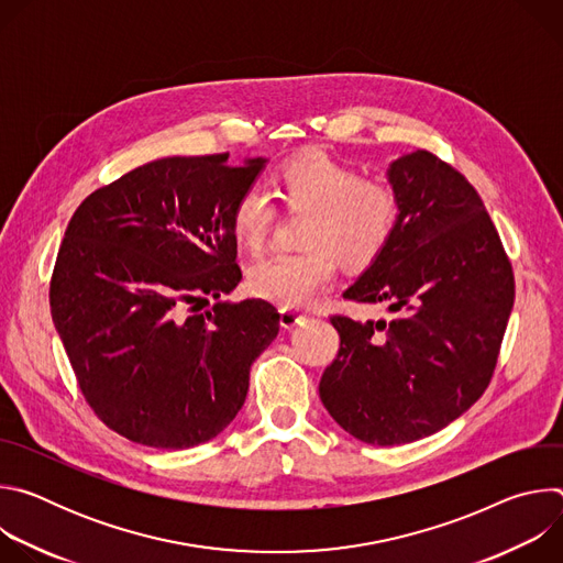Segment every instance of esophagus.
<instances>
[{
	"label": "esophagus",
	"instance_id": "esophagus-1",
	"mask_svg": "<svg viewBox=\"0 0 563 563\" xmlns=\"http://www.w3.org/2000/svg\"><path fill=\"white\" fill-rule=\"evenodd\" d=\"M305 318H307V313H300V311H296V309H287V307L280 309V325H283L285 330H294L296 325L302 323Z\"/></svg>",
	"mask_w": 563,
	"mask_h": 563
}]
</instances>
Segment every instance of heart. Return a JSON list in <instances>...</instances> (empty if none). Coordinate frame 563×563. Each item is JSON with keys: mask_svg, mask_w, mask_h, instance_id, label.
<instances>
[{"mask_svg": "<svg viewBox=\"0 0 563 563\" xmlns=\"http://www.w3.org/2000/svg\"><path fill=\"white\" fill-rule=\"evenodd\" d=\"M278 189L289 207L309 209L302 229L307 247L272 252L247 269L250 289L276 305L300 307L336 276V258L347 267L372 265L389 245L398 224V194L378 178L328 153H307L285 163ZM276 216L265 185H250L231 209V229L240 243L258 250Z\"/></svg>", "mask_w": 563, "mask_h": 563, "instance_id": "obj_1", "label": "heart"}]
</instances>
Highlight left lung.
Returning a JSON list of instances; mask_svg holds the SVG:
<instances>
[{
  "label": "left lung",
  "instance_id": "1",
  "mask_svg": "<svg viewBox=\"0 0 563 563\" xmlns=\"http://www.w3.org/2000/svg\"><path fill=\"white\" fill-rule=\"evenodd\" d=\"M398 224L343 298L389 320L332 316L341 350L318 391L358 441L400 445L459 419L486 391L515 302V276L476 189L430 151L396 157Z\"/></svg>",
  "mask_w": 563,
  "mask_h": 563
}]
</instances>
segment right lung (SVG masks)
<instances>
[{"label":"right lung","mask_w":563,"mask_h":563,"mask_svg":"<svg viewBox=\"0 0 563 563\" xmlns=\"http://www.w3.org/2000/svg\"><path fill=\"white\" fill-rule=\"evenodd\" d=\"M153 159L73 213L51 278V316L98 419L133 443L185 450L243 408L252 363L278 334L274 305L222 302L243 274L231 209L265 157ZM217 298L201 311L208 296Z\"/></svg>","instance_id":"obj_1"}]
</instances>
